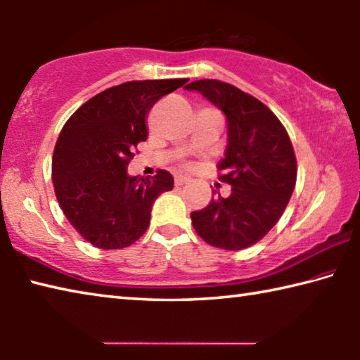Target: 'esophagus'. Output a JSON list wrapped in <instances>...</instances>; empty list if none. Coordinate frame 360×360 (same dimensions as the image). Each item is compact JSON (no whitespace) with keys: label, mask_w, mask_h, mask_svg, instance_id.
Returning a JSON list of instances; mask_svg holds the SVG:
<instances>
[{"label":"esophagus","mask_w":360,"mask_h":360,"mask_svg":"<svg viewBox=\"0 0 360 360\" xmlns=\"http://www.w3.org/2000/svg\"><path fill=\"white\" fill-rule=\"evenodd\" d=\"M191 181V178H188V176H184V174H176L174 176V184L176 186H182V184H186V182H188Z\"/></svg>","instance_id":"esophagus-1"}]
</instances>
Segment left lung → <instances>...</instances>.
I'll return each instance as SVG.
<instances>
[{
    "label": "left lung",
    "instance_id": "obj_1",
    "mask_svg": "<svg viewBox=\"0 0 360 360\" xmlns=\"http://www.w3.org/2000/svg\"><path fill=\"white\" fill-rule=\"evenodd\" d=\"M221 109L227 119V149L217 163L230 197L193 211L192 224L208 245L229 251L252 246L273 229L297 181V160L281 122L264 103L235 85L203 79L186 85Z\"/></svg>",
    "mask_w": 360,
    "mask_h": 360
}]
</instances>
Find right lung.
Returning a JSON list of instances; mask_svg holds the SVG:
<instances>
[{
	"mask_svg": "<svg viewBox=\"0 0 360 360\" xmlns=\"http://www.w3.org/2000/svg\"><path fill=\"white\" fill-rule=\"evenodd\" d=\"M187 79L131 81L85 101L60 131L52 181L60 208L84 240L100 249H122L149 227L155 198L172 191L173 176H129L136 144L146 141V117L155 101Z\"/></svg>",
	"mask_w": 360,
	"mask_h": 360,
	"instance_id": "add662e5",
	"label": "right lung"
}]
</instances>
